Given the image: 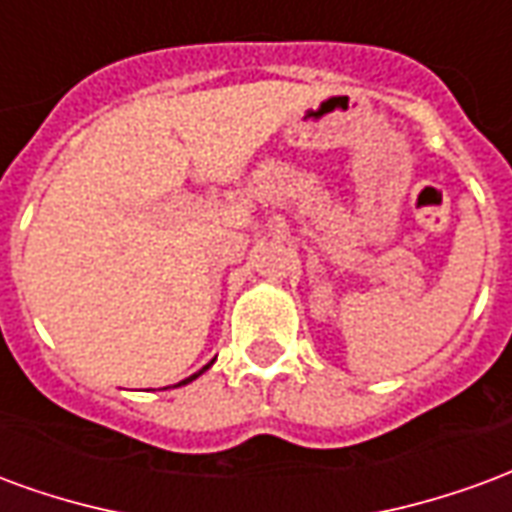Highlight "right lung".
Segmentation results:
<instances>
[{
	"mask_svg": "<svg viewBox=\"0 0 512 512\" xmlns=\"http://www.w3.org/2000/svg\"><path fill=\"white\" fill-rule=\"evenodd\" d=\"M205 370H208V365H205V367H202V370H200V373H205ZM200 373H197V376H200ZM197 376H191V378H186V381H180V384H189V381H194V378H197Z\"/></svg>",
	"mask_w": 512,
	"mask_h": 512,
	"instance_id": "right-lung-1",
	"label": "right lung"
}]
</instances>
